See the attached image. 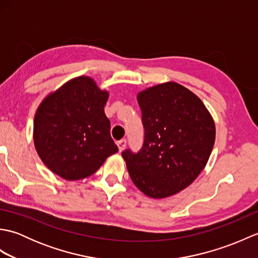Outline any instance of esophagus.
Returning a JSON list of instances; mask_svg holds the SVG:
<instances>
[{
  "label": "esophagus",
  "instance_id": "obj_1",
  "mask_svg": "<svg viewBox=\"0 0 258 258\" xmlns=\"http://www.w3.org/2000/svg\"><path fill=\"white\" fill-rule=\"evenodd\" d=\"M117 146H118L119 152H122V151L125 149V146H126V140H120V141H118V142H117Z\"/></svg>",
  "mask_w": 258,
  "mask_h": 258
}]
</instances>
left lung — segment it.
I'll return each instance as SVG.
<instances>
[{
  "label": "left lung",
  "instance_id": "left-lung-1",
  "mask_svg": "<svg viewBox=\"0 0 258 258\" xmlns=\"http://www.w3.org/2000/svg\"><path fill=\"white\" fill-rule=\"evenodd\" d=\"M145 128L138 154L122 153L142 193L165 199L187 187L205 168L215 143V122L201 98L175 82L138 94Z\"/></svg>",
  "mask_w": 258,
  "mask_h": 258
}]
</instances>
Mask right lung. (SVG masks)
<instances>
[{"mask_svg":"<svg viewBox=\"0 0 258 258\" xmlns=\"http://www.w3.org/2000/svg\"><path fill=\"white\" fill-rule=\"evenodd\" d=\"M109 93L90 76H78L51 92L38 105L33 141L38 156L67 180L91 176L118 151L104 113Z\"/></svg>","mask_w":258,"mask_h":258,"instance_id":"add662e5","label":"right lung"}]
</instances>
